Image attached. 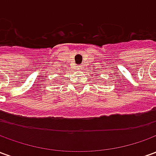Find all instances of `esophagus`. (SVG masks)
<instances>
[{"label": "esophagus", "instance_id": "34e87169", "mask_svg": "<svg viewBox=\"0 0 156 156\" xmlns=\"http://www.w3.org/2000/svg\"><path fill=\"white\" fill-rule=\"evenodd\" d=\"M80 68V70H83V66H82V65H81V66H80V68Z\"/></svg>", "mask_w": 156, "mask_h": 156}]
</instances>
